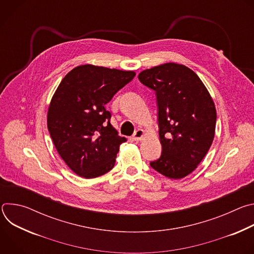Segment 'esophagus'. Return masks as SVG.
<instances>
[{"instance_id": "1", "label": "esophagus", "mask_w": 254, "mask_h": 254, "mask_svg": "<svg viewBox=\"0 0 254 254\" xmlns=\"http://www.w3.org/2000/svg\"><path fill=\"white\" fill-rule=\"evenodd\" d=\"M143 134H144V131H143L142 129L138 128V129H137V130H135V131H134V133L132 134V139H133V140H135V141H139V140H141V138H142Z\"/></svg>"}]
</instances>
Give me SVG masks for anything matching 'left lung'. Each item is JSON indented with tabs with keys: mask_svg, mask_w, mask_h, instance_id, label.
<instances>
[{
	"mask_svg": "<svg viewBox=\"0 0 254 254\" xmlns=\"http://www.w3.org/2000/svg\"><path fill=\"white\" fill-rule=\"evenodd\" d=\"M138 80L156 93L161 157L151 167L170 179L192 173L209 151L215 133L214 102L190 68L166 63L141 71Z\"/></svg>",
	"mask_w": 254,
	"mask_h": 254,
	"instance_id": "left-lung-1",
	"label": "left lung"
}]
</instances>
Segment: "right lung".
Returning a JSON list of instances; mask_svg holds the SVG:
<instances>
[{
  "mask_svg": "<svg viewBox=\"0 0 254 254\" xmlns=\"http://www.w3.org/2000/svg\"><path fill=\"white\" fill-rule=\"evenodd\" d=\"M135 73L81 65L62 79L49 105L47 127L54 146L76 175L91 179L110 172L127 139L111 125L105 104Z\"/></svg>",
  "mask_w": 254,
  "mask_h": 254,
  "instance_id": "add662e5",
  "label": "right lung"
}]
</instances>
